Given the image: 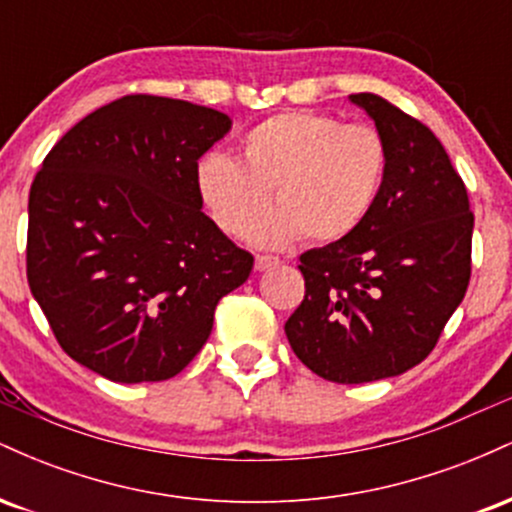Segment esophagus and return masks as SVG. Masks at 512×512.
I'll return each instance as SVG.
<instances>
[{
	"instance_id": "obj_1",
	"label": "esophagus",
	"mask_w": 512,
	"mask_h": 512,
	"mask_svg": "<svg viewBox=\"0 0 512 512\" xmlns=\"http://www.w3.org/2000/svg\"><path fill=\"white\" fill-rule=\"evenodd\" d=\"M274 264H279V260H276V257H272V255H257L255 257V269H257V272H264V269L274 267Z\"/></svg>"
}]
</instances>
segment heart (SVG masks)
I'll return each mask as SVG.
<instances>
[{"label":"heart","instance_id":"heart-1","mask_svg":"<svg viewBox=\"0 0 512 512\" xmlns=\"http://www.w3.org/2000/svg\"><path fill=\"white\" fill-rule=\"evenodd\" d=\"M387 175V144L373 125L291 110L262 120L240 139V161L211 151L195 168L197 195L216 226L279 248L303 236L327 245L354 236L378 202Z\"/></svg>","mask_w":512,"mask_h":512}]
</instances>
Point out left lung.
Returning <instances> with one entry per match:
<instances>
[{
	"mask_svg": "<svg viewBox=\"0 0 512 512\" xmlns=\"http://www.w3.org/2000/svg\"><path fill=\"white\" fill-rule=\"evenodd\" d=\"M387 144L378 202L354 236L301 255L305 298L289 344L320 378L373 383L431 354L472 274L467 187L424 122L354 93Z\"/></svg>",
	"mask_w": 512,
	"mask_h": 512,
	"instance_id": "left-lung-1",
	"label": "left lung"
}]
</instances>
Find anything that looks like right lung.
I'll return each mask as SVG.
<instances>
[{
    "instance_id": "obj_1",
    "label": "right lung",
    "mask_w": 512,
    "mask_h": 512,
    "mask_svg": "<svg viewBox=\"0 0 512 512\" xmlns=\"http://www.w3.org/2000/svg\"><path fill=\"white\" fill-rule=\"evenodd\" d=\"M231 129L214 108L117 98L52 146L28 197L26 274L57 342L113 383H158L199 354L252 255L202 211L197 161Z\"/></svg>"
}]
</instances>
